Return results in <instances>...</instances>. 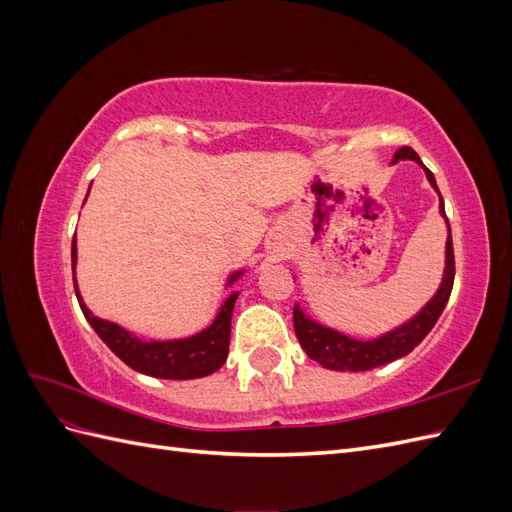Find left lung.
<instances>
[{
    "label": "left lung",
    "mask_w": 512,
    "mask_h": 512,
    "mask_svg": "<svg viewBox=\"0 0 512 512\" xmlns=\"http://www.w3.org/2000/svg\"><path fill=\"white\" fill-rule=\"evenodd\" d=\"M399 160H414L425 168L421 158L416 156V151L412 147H399L395 151L393 162ZM427 179L438 190L436 179H433V173L429 168H425ZM440 194V190H438ZM440 211L444 213V200L440 194ZM448 224V220H446ZM455 282V254H453V237H451V224H448V239H446V271H444V282L438 290L436 297H433L421 314L412 318L404 327L382 335L374 342H356L352 337H346L337 331H331L322 324L305 318L299 307H294V333L299 337V344L307 352L309 359H314L322 363L329 369H339V371H365V369H374L380 365L391 363L395 359H401L408 352H412L418 344L423 342L427 333L433 329V324L438 322L440 314L444 312V307L448 303V297H451Z\"/></svg>",
    "instance_id": "left-lung-1"
}]
</instances>
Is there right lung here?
Wrapping results in <instances>:
<instances>
[{
	"mask_svg": "<svg viewBox=\"0 0 512 512\" xmlns=\"http://www.w3.org/2000/svg\"><path fill=\"white\" fill-rule=\"evenodd\" d=\"M74 265H76V237L72 239V280H74ZM237 277L239 273L232 275V280H237ZM74 292L87 322L94 327V331L100 335L102 342L111 348L128 367L141 371L145 376L164 378V380L203 378L213 374V371H218L226 363L228 344H230V318H232V307H235V301H237V292L230 294L226 299L218 318L213 320L209 329H205L203 333H198L194 337L179 339V342H141L138 337H132L128 331L117 327L115 322H106L91 314L81 299L79 288H76V280H74Z\"/></svg>",
	"mask_w": 512,
	"mask_h": 512,
	"instance_id": "obj_1",
	"label": "right lung"
}]
</instances>
